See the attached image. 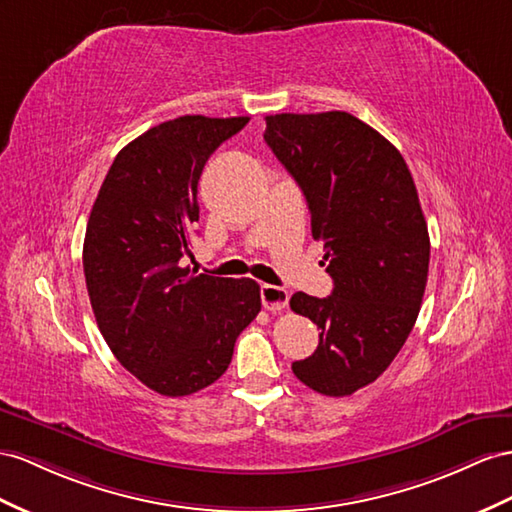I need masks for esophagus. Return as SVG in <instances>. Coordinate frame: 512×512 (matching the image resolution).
<instances>
[{
  "label": "esophagus",
  "mask_w": 512,
  "mask_h": 512,
  "mask_svg": "<svg viewBox=\"0 0 512 512\" xmlns=\"http://www.w3.org/2000/svg\"><path fill=\"white\" fill-rule=\"evenodd\" d=\"M290 303V292L279 285H261V305L268 311H281Z\"/></svg>",
  "instance_id": "1"
}]
</instances>
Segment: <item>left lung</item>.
<instances>
[{
    "label": "left lung",
    "instance_id": "obj_1",
    "mask_svg": "<svg viewBox=\"0 0 512 512\" xmlns=\"http://www.w3.org/2000/svg\"><path fill=\"white\" fill-rule=\"evenodd\" d=\"M268 147L303 190L333 292H296L292 311L320 329L300 383L350 396L396 359L426 290L430 238L411 170L393 144L348 112L266 116Z\"/></svg>",
    "mask_w": 512,
    "mask_h": 512
}]
</instances>
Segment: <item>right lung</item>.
Returning a JSON list of instances; mask_svg holds the SVG:
<instances>
[{
	"label": "right lung",
	"mask_w": 512,
	"mask_h": 512,
	"mask_svg": "<svg viewBox=\"0 0 512 512\" xmlns=\"http://www.w3.org/2000/svg\"><path fill=\"white\" fill-rule=\"evenodd\" d=\"M248 116H179L119 151L84 238V274L99 331L142 385L179 398L227 372L238 335L261 309L253 279L190 274L207 157Z\"/></svg>",
	"instance_id": "right-lung-1"
}]
</instances>
